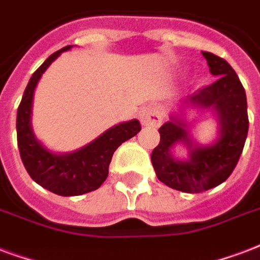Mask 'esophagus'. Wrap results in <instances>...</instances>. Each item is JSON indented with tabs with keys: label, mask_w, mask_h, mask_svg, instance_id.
Wrapping results in <instances>:
<instances>
[{
	"label": "esophagus",
	"mask_w": 260,
	"mask_h": 260,
	"mask_svg": "<svg viewBox=\"0 0 260 260\" xmlns=\"http://www.w3.org/2000/svg\"><path fill=\"white\" fill-rule=\"evenodd\" d=\"M140 122L142 126H149V127H159L160 123L163 120L161 118V111L156 105H148L145 108L140 111Z\"/></svg>",
	"instance_id": "34e87169"
}]
</instances>
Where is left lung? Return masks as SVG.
<instances>
[{
	"label": "left lung",
	"mask_w": 260,
	"mask_h": 260,
	"mask_svg": "<svg viewBox=\"0 0 260 260\" xmlns=\"http://www.w3.org/2000/svg\"><path fill=\"white\" fill-rule=\"evenodd\" d=\"M210 72L218 81L178 103L169 122L159 128L160 142L152 152V165L159 181L185 193H200L225 182L233 173L248 134L247 95L230 64L203 52ZM188 108L208 109L218 120V137L210 146L197 144L190 136L183 112ZM177 143L188 149V159L175 158Z\"/></svg>",
	"instance_id": "obj_1"
}]
</instances>
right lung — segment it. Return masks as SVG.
Masks as SVG:
<instances>
[{
	"label": "right lung",
	"instance_id": "add662e5",
	"mask_svg": "<svg viewBox=\"0 0 260 260\" xmlns=\"http://www.w3.org/2000/svg\"><path fill=\"white\" fill-rule=\"evenodd\" d=\"M72 46L68 45L50 54L28 81L17 108V146L27 173L42 188L58 196H79L93 192L108 177V167L114 152L122 142L134 137L141 124L137 119L115 124L77 151L54 153L35 137L31 126V109L35 87L50 64Z\"/></svg>",
	"mask_w": 260,
	"mask_h": 260
}]
</instances>
